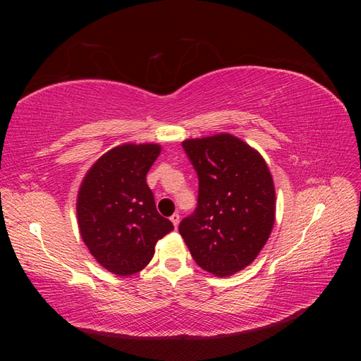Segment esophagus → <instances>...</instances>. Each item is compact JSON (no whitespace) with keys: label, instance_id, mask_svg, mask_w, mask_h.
Masks as SVG:
<instances>
[{"label":"esophagus","instance_id":"esophagus-1","mask_svg":"<svg viewBox=\"0 0 361 361\" xmlns=\"http://www.w3.org/2000/svg\"><path fill=\"white\" fill-rule=\"evenodd\" d=\"M170 220H171V223H173L174 227H178V226H179V221H180V215H179V214H173V215L170 216Z\"/></svg>","mask_w":361,"mask_h":361}]
</instances>
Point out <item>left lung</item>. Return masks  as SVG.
Returning a JSON list of instances; mask_svg holds the SVG:
<instances>
[{
  "instance_id": "left-lung-1",
  "label": "left lung",
  "mask_w": 361,
  "mask_h": 361,
  "mask_svg": "<svg viewBox=\"0 0 361 361\" xmlns=\"http://www.w3.org/2000/svg\"><path fill=\"white\" fill-rule=\"evenodd\" d=\"M199 178L195 211L179 233L195 264L216 277L253 262L276 221V190L265 159L231 134L182 141Z\"/></svg>"
}]
</instances>
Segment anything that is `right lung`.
Returning <instances> with one entry per match:
<instances>
[{"instance_id":"add662e5","label":"right lung","mask_w":361,"mask_h":361,"mask_svg":"<svg viewBox=\"0 0 361 361\" xmlns=\"http://www.w3.org/2000/svg\"><path fill=\"white\" fill-rule=\"evenodd\" d=\"M159 145H122L87 171L76 200L78 227L92 256L113 274L130 276L155 255L173 224L157 211L146 174Z\"/></svg>"}]
</instances>
